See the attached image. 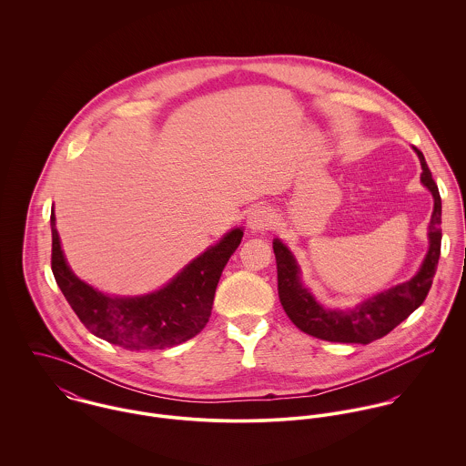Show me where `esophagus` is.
<instances>
[{
	"instance_id": "1",
	"label": "esophagus",
	"mask_w": 466,
	"mask_h": 466,
	"mask_svg": "<svg viewBox=\"0 0 466 466\" xmlns=\"http://www.w3.org/2000/svg\"><path fill=\"white\" fill-rule=\"evenodd\" d=\"M270 213L264 206H257L251 209V213L248 215V226L253 231H264L270 226Z\"/></svg>"
}]
</instances>
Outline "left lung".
Wrapping results in <instances>:
<instances>
[{
  "label": "left lung",
  "mask_w": 466,
  "mask_h": 466,
  "mask_svg": "<svg viewBox=\"0 0 466 466\" xmlns=\"http://www.w3.org/2000/svg\"><path fill=\"white\" fill-rule=\"evenodd\" d=\"M421 163V183L434 198V211L429 224L431 248L414 278L373 296L350 310L323 309L299 281V268L290 251L272 242L278 268V296L289 319L301 332L330 342L370 344L399 327L427 298L441 253V198L438 185L425 163L423 154L414 148Z\"/></svg>",
  "instance_id": "1"
}]
</instances>
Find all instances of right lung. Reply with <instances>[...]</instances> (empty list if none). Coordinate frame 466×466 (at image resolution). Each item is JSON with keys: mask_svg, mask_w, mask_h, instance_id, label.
I'll list each match as a JSON object with an SVG mask.
<instances>
[{"mask_svg": "<svg viewBox=\"0 0 466 466\" xmlns=\"http://www.w3.org/2000/svg\"><path fill=\"white\" fill-rule=\"evenodd\" d=\"M52 270L69 307L82 325L124 350H165L181 344L206 327L217 283L240 246L242 229L229 231L167 287L141 298H111L80 281L67 267L52 211Z\"/></svg>", "mask_w": 466, "mask_h": 466, "instance_id": "obj_1", "label": "right lung"}]
</instances>
